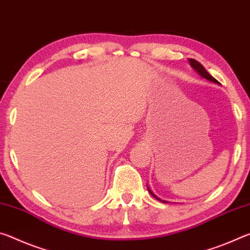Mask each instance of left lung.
Segmentation results:
<instances>
[{
    "label": "left lung",
    "mask_w": 250,
    "mask_h": 250,
    "mask_svg": "<svg viewBox=\"0 0 250 250\" xmlns=\"http://www.w3.org/2000/svg\"><path fill=\"white\" fill-rule=\"evenodd\" d=\"M188 62H189V65L191 67H193L196 72L198 73V74L202 76V77H204V79H206L207 81H210V82H212V83H216V84H219V82L216 80V79H214V77H212L209 73H208L206 69H205V67L203 66L202 64H200L199 62H197V61L196 60H193V59H188ZM147 189H148V191L150 193V195L153 196L154 198H156L157 200H159V202H162V203H167L166 200H163V199H161V198H158L156 195H155L152 190L149 189L148 187H147Z\"/></svg>",
    "instance_id": "obj_1"
}]
</instances>
